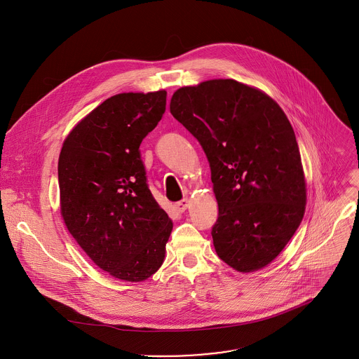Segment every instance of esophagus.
I'll use <instances>...</instances> for the list:
<instances>
[{
	"mask_svg": "<svg viewBox=\"0 0 359 359\" xmlns=\"http://www.w3.org/2000/svg\"><path fill=\"white\" fill-rule=\"evenodd\" d=\"M188 206H189V201H188V199H182V201H180V202L175 203V209H177L180 213L185 212Z\"/></svg>",
	"mask_w": 359,
	"mask_h": 359,
	"instance_id": "obj_1",
	"label": "esophagus"
}]
</instances>
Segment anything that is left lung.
Returning a JSON list of instances; mask_svg holds the SVG:
<instances>
[{
	"mask_svg": "<svg viewBox=\"0 0 359 359\" xmlns=\"http://www.w3.org/2000/svg\"><path fill=\"white\" fill-rule=\"evenodd\" d=\"M170 113L201 143L212 171L219 257L248 273L269 264L299 227L305 177L294 129L280 106L234 79L178 89Z\"/></svg>",
	"mask_w": 359,
	"mask_h": 359,
	"instance_id": "1",
	"label": "left lung"
}]
</instances>
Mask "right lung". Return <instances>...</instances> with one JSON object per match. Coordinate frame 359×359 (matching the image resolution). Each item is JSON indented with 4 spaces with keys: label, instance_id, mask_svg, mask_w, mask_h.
Returning <instances> with one entry per match:
<instances>
[{
    "label": "right lung",
    "instance_id": "1",
    "mask_svg": "<svg viewBox=\"0 0 359 359\" xmlns=\"http://www.w3.org/2000/svg\"><path fill=\"white\" fill-rule=\"evenodd\" d=\"M167 92L116 95L81 121L58 160L67 229L104 271L143 281L163 264L172 230L153 198L140 143L165 111Z\"/></svg>",
    "mask_w": 359,
    "mask_h": 359
}]
</instances>
